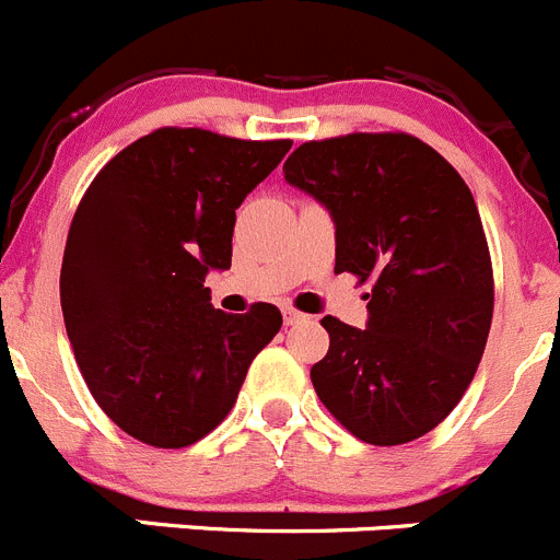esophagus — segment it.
Wrapping results in <instances>:
<instances>
[{
    "label": "esophagus",
    "mask_w": 560,
    "mask_h": 560,
    "mask_svg": "<svg viewBox=\"0 0 560 560\" xmlns=\"http://www.w3.org/2000/svg\"><path fill=\"white\" fill-rule=\"evenodd\" d=\"M283 318H285V324H300V322H305V313L294 311V307H283Z\"/></svg>",
    "instance_id": "34e87169"
}]
</instances>
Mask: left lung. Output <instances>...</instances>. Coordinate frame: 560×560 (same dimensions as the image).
Instances as JSON below:
<instances>
[{"instance_id": "8db88e82", "label": "left lung", "mask_w": 560, "mask_h": 560, "mask_svg": "<svg viewBox=\"0 0 560 560\" xmlns=\"http://www.w3.org/2000/svg\"><path fill=\"white\" fill-rule=\"evenodd\" d=\"M283 173L327 206L335 271L371 280L365 329L322 318L329 351L313 387L357 440L412 443L462 401L492 327V258L472 191L404 131L305 142Z\"/></svg>"}]
</instances>
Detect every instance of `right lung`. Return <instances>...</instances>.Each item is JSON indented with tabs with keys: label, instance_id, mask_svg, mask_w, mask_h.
Wrapping results in <instances>:
<instances>
[{
	"label": "right lung",
	"instance_id": "1",
	"mask_svg": "<svg viewBox=\"0 0 560 560\" xmlns=\"http://www.w3.org/2000/svg\"><path fill=\"white\" fill-rule=\"evenodd\" d=\"M291 140L156 129L104 164L68 231L60 302L95 404L153 448L203 440L280 332L275 305L214 311L206 275L231 269L244 197Z\"/></svg>",
	"mask_w": 560,
	"mask_h": 560
}]
</instances>
